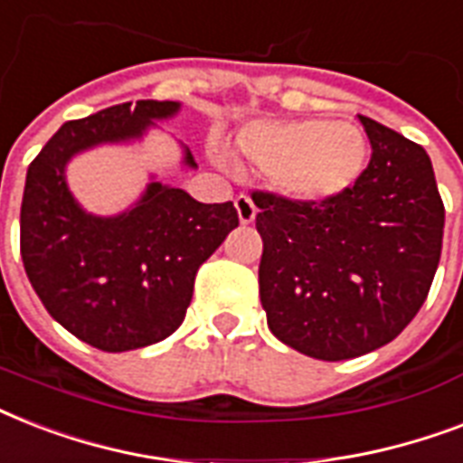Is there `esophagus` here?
<instances>
[{
	"label": "esophagus",
	"mask_w": 463,
	"mask_h": 463,
	"mask_svg": "<svg viewBox=\"0 0 463 463\" xmlns=\"http://www.w3.org/2000/svg\"><path fill=\"white\" fill-rule=\"evenodd\" d=\"M235 209H238L240 223H242V225L254 223V218H257V206H254V202L250 199V196H247V194L235 196Z\"/></svg>",
	"instance_id": "obj_1"
}]
</instances>
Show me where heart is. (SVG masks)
Wrapping results in <instances>:
<instances>
[{
	"label": "heart",
	"mask_w": 463,
	"mask_h": 463,
	"mask_svg": "<svg viewBox=\"0 0 463 463\" xmlns=\"http://www.w3.org/2000/svg\"><path fill=\"white\" fill-rule=\"evenodd\" d=\"M235 154L290 199L309 203L345 194L367 167L365 132L351 122H257L232 141Z\"/></svg>",
	"instance_id": "1"
}]
</instances>
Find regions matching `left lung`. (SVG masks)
<instances>
[{"mask_svg":"<svg viewBox=\"0 0 463 463\" xmlns=\"http://www.w3.org/2000/svg\"><path fill=\"white\" fill-rule=\"evenodd\" d=\"M358 119L373 156L345 194L309 203L252 192L269 329L290 348L331 363L365 355L406 329L428 298L445 231L425 148L374 119Z\"/></svg>","mask_w":463,"mask_h":463,"instance_id":"obj_1","label":"left lung"}]
</instances>
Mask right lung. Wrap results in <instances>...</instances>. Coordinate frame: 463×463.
Instances as JSON below:
<instances>
[{"label":"right lung","mask_w":463,"mask_h":463,"mask_svg":"<svg viewBox=\"0 0 463 463\" xmlns=\"http://www.w3.org/2000/svg\"><path fill=\"white\" fill-rule=\"evenodd\" d=\"M175 100H137L71 119L25 175L21 260L52 319L93 348L134 351L167 338L184 319L196 271L238 228L232 202L202 203L184 189L151 182L132 209L100 218L76 203L64 167L98 144L139 139ZM184 163L196 167L184 151Z\"/></svg>","instance_id":"add662e5"}]
</instances>
